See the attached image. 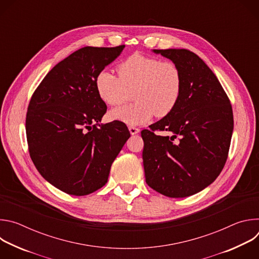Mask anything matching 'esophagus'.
I'll use <instances>...</instances> for the list:
<instances>
[{
    "label": "esophagus",
    "instance_id": "obj_1",
    "mask_svg": "<svg viewBox=\"0 0 259 259\" xmlns=\"http://www.w3.org/2000/svg\"><path fill=\"white\" fill-rule=\"evenodd\" d=\"M129 131H130V133H131V135H135V134H137L140 130H139L138 128H136V127L130 126V127H129Z\"/></svg>",
    "mask_w": 259,
    "mask_h": 259
}]
</instances>
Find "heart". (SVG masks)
Returning a JSON list of instances; mask_svg holds the SVG:
<instances>
[{
  "label": "heart",
  "instance_id": "1",
  "mask_svg": "<svg viewBox=\"0 0 259 259\" xmlns=\"http://www.w3.org/2000/svg\"><path fill=\"white\" fill-rule=\"evenodd\" d=\"M118 76L101 70L95 80L99 97L108 105L119 106L133 91L134 103L110 112V118L127 125H140L154 115L163 118L177 105L182 91V77L172 60L133 54L117 66Z\"/></svg>",
  "mask_w": 259,
  "mask_h": 259
}]
</instances>
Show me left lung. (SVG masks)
<instances>
[{"label":"left lung","mask_w":259,"mask_h":259,"mask_svg":"<svg viewBox=\"0 0 259 259\" xmlns=\"http://www.w3.org/2000/svg\"><path fill=\"white\" fill-rule=\"evenodd\" d=\"M154 51L178 65L182 91L169 115L141 131L145 181L166 197H189L208 187L225 167L233 108L214 72L197 54L187 49Z\"/></svg>","instance_id":"obj_1"}]
</instances>
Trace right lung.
<instances>
[{"instance_id":"add662e5","label":"right lung","mask_w":259,"mask_h":259,"mask_svg":"<svg viewBox=\"0 0 259 259\" xmlns=\"http://www.w3.org/2000/svg\"><path fill=\"white\" fill-rule=\"evenodd\" d=\"M124 47H84L71 53L30 98L25 119L30 159L48 182L68 195L86 196L102 188L130 137L123 122L99 123L107 107L95 87L98 73Z\"/></svg>"}]
</instances>
